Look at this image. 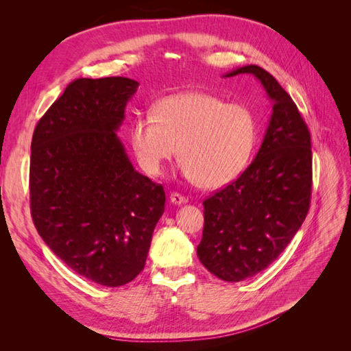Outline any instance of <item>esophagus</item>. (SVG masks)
Here are the masks:
<instances>
[{
  "label": "esophagus",
  "mask_w": 351,
  "mask_h": 351,
  "mask_svg": "<svg viewBox=\"0 0 351 351\" xmlns=\"http://www.w3.org/2000/svg\"><path fill=\"white\" fill-rule=\"evenodd\" d=\"M169 200H171L173 205H177V206L187 204V197L183 196V195H180V193H171V196H169Z\"/></svg>",
  "instance_id": "1"
}]
</instances>
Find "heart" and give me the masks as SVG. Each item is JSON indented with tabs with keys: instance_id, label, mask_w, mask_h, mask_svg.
I'll use <instances>...</instances> for the list:
<instances>
[{
	"instance_id": "obj_1",
	"label": "heart",
	"mask_w": 351,
	"mask_h": 351,
	"mask_svg": "<svg viewBox=\"0 0 351 351\" xmlns=\"http://www.w3.org/2000/svg\"><path fill=\"white\" fill-rule=\"evenodd\" d=\"M256 136V120L246 105L227 104L208 92L158 99L152 114L134 117L129 134L146 174L159 176L178 154L184 177L205 189L227 186L243 174Z\"/></svg>"
}]
</instances>
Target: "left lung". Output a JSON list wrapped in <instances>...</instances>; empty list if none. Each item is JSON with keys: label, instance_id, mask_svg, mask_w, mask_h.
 <instances>
[{"label": "left lung", "instance_id": "obj_1", "mask_svg": "<svg viewBox=\"0 0 351 351\" xmlns=\"http://www.w3.org/2000/svg\"><path fill=\"white\" fill-rule=\"evenodd\" d=\"M237 74L261 82L272 114L252 164L204 202L197 258L228 282L252 278L277 261L302 227L312 192L311 133L290 95L259 66H243L222 77Z\"/></svg>", "mask_w": 351, "mask_h": 351}]
</instances>
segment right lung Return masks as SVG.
<instances>
[{
	"label": "right lung",
	"instance_id": "obj_1",
	"mask_svg": "<svg viewBox=\"0 0 351 351\" xmlns=\"http://www.w3.org/2000/svg\"><path fill=\"white\" fill-rule=\"evenodd\" d=\"M139 83L76 79L39 120L30 146V212L39 236L70 269L120 287L145 268L161 184L136 171L117 132Z\"/></svg>",
	"mask_w": 351,
	"mask_h": 351
}]
</instances>
